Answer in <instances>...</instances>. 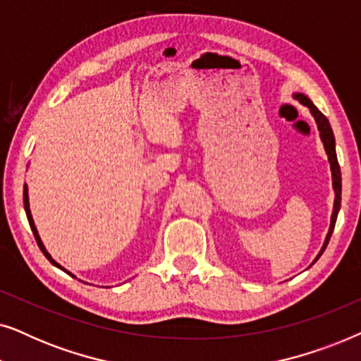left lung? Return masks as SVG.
I'll return each instance as SVG.
<instances>
[{
  "label": "left lung",
  "mask_w": 361,
  "mask_h": 361,
  "mask_svg": "<svg viewBox=\"0 0 361 361\" xmlns=\"http://www.w3.org/2000/svg\"><path fill=\"white\" fill-rule=\"evenodd\" d=\"M294 98H295V100H299L300 103H302L304 106L309 108L310 115L314 116L315 123H317V130L320 133V140H322L324 147H325V152H327V156H329L330 171H332V187H334V192H335L334 212H332V219H330V228H329L327 236H325L322 250H320L319 255L315 256V259H314V263H315V261L320 258V255L324 253L325 248H327L330 236H332V233H334L335 221H337V215H338V210H340V202H342V174H340V166H338V161H337V152H335V136H334L332 128H330L329 120L322 115V111H319V108L315 106L314 103L310 102L309 98L304 95V93H294Z\"/></svg>",
  "instance_id": "left-lung-1"
}]
</instances>
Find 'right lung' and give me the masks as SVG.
I'll return each mask as SVG.
<instances>
[{
	"instance_id": "1",
	"label": "right lung",
	"mask_w": 361,
	"mask_h": 361,
	"mask_svg": "<svg viewBox=\"0 0 361 361\" xmlns=\"http://www.w3.org/2000/svg\"><path fill=\"white\" fill-rule=\"evenodd\" d=\"M24 210H26V215H27V221H29V225H31V230H32V233H34V238H36V241H37V245H39V248H41V251L44 253V256H46V258L51 261V263L54 264V266H57L59 269H62V271H66L67 274H71L72 278H75V276H73L72 273H68L67 269H63L61 264L57 263V261H54L52 259V256L47 253V250H46V246H44V243H42V240H41V236H39V233H37V228H36V225H34V220H32V215H31V209H29V195H27V185L24 184Z\"/></svg>"
}]
</instances>
